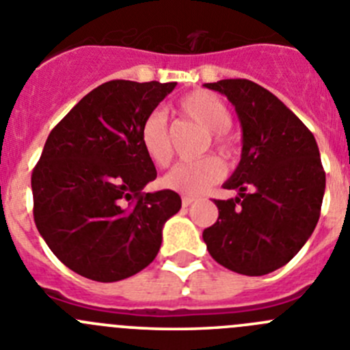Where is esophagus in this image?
Instances as JSON below:
<instances>
[{
    "mask_svg": "<svg viewBox=\"0 0 350 350\" xmlns=\"http://www.w3.org/2000/svg\"><path fill=\"white\" fill-rule=\"evenodd\" d=\"M195 202V198L193 197H183L181 198V204H183V207H188V205H191Z\"/></svg>",
    "mask_w": 350,
    "mask_h": 350,
    "instance_id": "obj_1",
    "label": "esophagus"
}]
</instances>
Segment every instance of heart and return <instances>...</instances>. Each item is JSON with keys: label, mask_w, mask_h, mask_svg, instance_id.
<instances>
[{"label": "heart", "mask_w": 350, "mask_h": 350, "mask_svg": "<svg viewBox=\"0 0 350 350\" xmlns=\"http://www.w3.org/2000/svg\"><path fill=\"white\" fill-rule=\"evenodd\" d=\"M179 110L202 127L212 133V145L223 155L231 152V142L228 139V127L231 126V112L228 105L211 91H193L179 100ZM142 146L146 157L157 167H165L171 162V143H169L167 119L162 112L150 113L142 126L139 133ZM224 178V167L215 157L181 162L171 172L164 176L162 185L172 191L183 195H200L211 186Z\"/></svg>", "instance_id": "heart-1"}]
</instances>
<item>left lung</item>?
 Here are the masks:
<instances>
[{
  "mask_svg": "<svg viewBox=\"0 0 350 350\" xmlns=\"http://www.w3.org/2000/svg\"><path fill=\"white\" fill-rule=\"evenodd\" d=\"M205 88L233 103L243 146L223 185L238 197L214 200L219 217L202 237L221 266L247 276L273 273L293 259L318 224L326 185L318 143L283 101L252 81Z\"/></svg>",
  "mask_w": 350,
  "mask_h": 350,
  "instance_id": "left-lung-1",
  "label": "left lung"
}]
</instances>
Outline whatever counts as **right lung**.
Segmentation results:
<instances>
[{
	"label": "right lung",
	"mask_w": 350,
	"mask_h": 350,
	"mask_svg": "<svg viewBox=\"0 0 350 350\" xmlns=\"http://www.w3.org/2000/svg\"><path fill=\"white\" fill-rule=\"evenodd\" d=\"M176 83L116 79L94 88L51 129L32 171L34 223L74 273L101 283L129 278L157 257L172 190L143 193L157 178L139 133Z\"/></svg>",
	"instance_id": "obj_1"
}]
</instances>
